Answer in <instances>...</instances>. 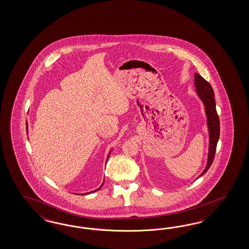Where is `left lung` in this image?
Listing matches in <instances>:
<instances>
[{"label":"left lung","instance_id":"left-lung-1","mask_svg":"<svg viewBox=\"0 0 249 249\" xmlns=\"http://www.w3.org/2000/svg\"><path fill=\"white\" fill-rule=\"evenodd\" d=\"M195 86L196 88V92L198 96L203 100L205 112L207 117V124L209 128V136H210V145H209V154H208V161L206 164V168L204 172L200 174L199 177L204 175L208 169L212 165L215 151L216 146L218 142L219 136H220V121H219L218 114L216 111L215 107V100H214V93L212 89L211 85L208 83L202 75L196 73L195 74Z\"/></svg>","mask_w":249,"mask_h":249}]
</instances>
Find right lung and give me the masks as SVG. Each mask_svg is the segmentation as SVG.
Instances as JSON below:
<instances>
[{"instance_id": "add662e5", "label": "right lung", "mask_w": 249, "mask_h": 249, "mask_svg": "<svg viewBox=\"0 0 249 249\" xmlns=\"http://www.w3.org/2000/svg\"><path fill=\"white\" fill-rule=\"evenodd\" d=\"M108 156H109V154H108ZM103 183H104V182H103ZM102 185H103V184H102ZM102 185H101V186H102ZM101 186H100V187H99V188L97 189V190H95V191H94V192H96V191H98V190H99V189L101 188Z\"/></svg>"}]
</instances>
